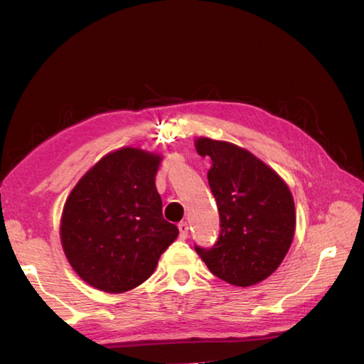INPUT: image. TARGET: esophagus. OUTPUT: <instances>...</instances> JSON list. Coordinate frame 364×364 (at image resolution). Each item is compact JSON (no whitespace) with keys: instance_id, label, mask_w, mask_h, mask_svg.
I'll list each match as a JSON object with an SVG mask.
<instances>
[{"instance_id":"obj_1","label":"esophagus","mask_w":364,"mask_h":364,"mask_svg":"<svg viewBox=\"0 0 364 364\" xmlns=\"http://www.w3.org/2000/svg\"><path fill=\"white\" fill-rule=\"evenodd\" d=\"M178 230H180V237H181V239H186V237H188L189 225L186 223V221H181V223L178 225Z\"/></svg>"}]
</instances>
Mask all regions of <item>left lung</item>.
I'll list each match as a JSON object with an SVG mask.
<instances>
[{"label":"left lung","instance_id":"left-lung-1","mask_svg":"<svg viewBox=\"0 0 364 364\" xmlns=\"http://www.w3.org/2000/svg\"><path fill=\"white\" fill-rule=\"evenodd\" d=\"M196 149L212 159L207 178L221 230L210 249H194L217 278L234 286H254L276 271L292 244L291 191L274 170L242 147L199 138Z\"/></svg>","mask_w":364,"mask_h":364}]
</instances>
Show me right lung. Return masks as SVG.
Listing matches in <instances>:
<instances>
[{
	"label": "right lung",
	"mask_w": 364,
	"mask_h": 364,
	"mask_svg": "<svg viewBox=\"0 0 364 364\" xmlns=\"http://www.w3.org/2000/svg\"><path fill=\"white\" fill-rule=\"evenodd\" d=\"M160 157L123 147L102 157L67 199L60 241L80 278L120 294L149 278L178 237L156 189Z\"/></svg>",
	"instance_id": "1"
}]
</instances>
